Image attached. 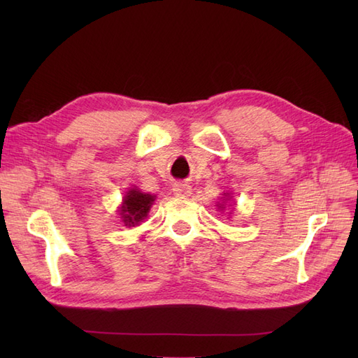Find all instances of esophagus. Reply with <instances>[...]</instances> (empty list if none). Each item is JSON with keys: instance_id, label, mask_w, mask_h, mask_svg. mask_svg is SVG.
<instances>
[{"instance_id": "1", "label": "esophagus", "mask_w": 358, "mask_h": 358, "mask_svg": "<svg viewBox=\"0 0 358 358\" xmlns=\"http://www.w3.org/2000/svg\"><path fill=\"white\" fill-rule=\"evenodd\" d=\"M173 192H175V196L179 199H187L191 196V187L188 183H176V185L173 187Z\"/></svg>"}]
</instances>
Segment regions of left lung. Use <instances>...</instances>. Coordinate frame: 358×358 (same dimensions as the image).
<instances>
[{
	"label": "left lung",
	"mask_w": 358,
	"mask_h": 358,
	"mask_svg": "<svg viewBox=\"0 0 358 358\" xmlns=\"http://www.w3.org/2000/svg\"><path fill=\"white\" fill-rule=\"evenodd\" d=\"M225 196H229V194H225ZM220 208H221V206H220Z\"/></svg>",
	"instance_id": "1"
}]
</instances>
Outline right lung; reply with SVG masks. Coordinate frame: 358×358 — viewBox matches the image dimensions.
<instances>
[{
    "mask_svg": "<svg viewBox=\"0 0 358 358\" xmlns=\"http://www.w3.org/2000/svg\"><path fill=\"white\" fill-rule=\"evenodd\" d=\"M154 201L155 196H150V194L142 192L136 188L129 189L125 194L121 206L122 222L128 227H134L138 222H142L148 216Z\"/></svg>",
    "mask_w": 358,
    "mask_h": 358,
    "instance_id": "1",
    "label": "right lung"
}]
</instances>
